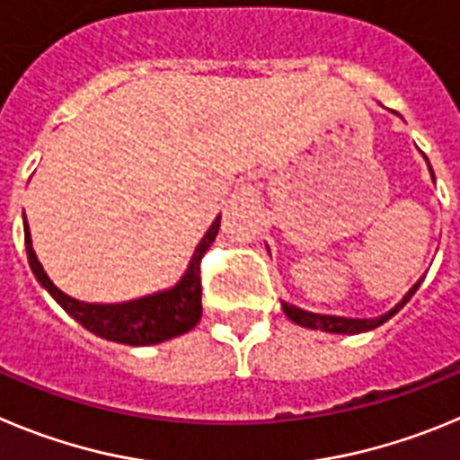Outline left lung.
I'll use <instances>...</instances> for the list:
<instances>
[{"mask_svg": "<svg viewBox=\"0 0 460 460\" xmlns=\"http://www.w3.org/2000/svg\"><path fill=\"white\" fill-rule=\"evenodd\" d=\"M431 169V167H429ZM433 173V172H431ZM421 279L417 281L415 287L411 288V291L405 293L403 300L396 305L392 312H387L385 316L380 318H343V316H321V314H312V312H305V309H297L293 307V305H287V302H281V309H284V314H287L288 318H291L293 323H297V325H305V328H321L325 330V332H337V334H358V332H367V330H374L378 328V325H383L387 318L394 316L396 312H399L401 307H403L405 302L411 300L412 296H415V291L420 288Z\"/></svg>", "mask_w": 460, "mask_h": 460, "instance_id": "1", "label": "left lung"}]
</instances>
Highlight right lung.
I'll list each match as a JSON object with an SVG mask.
<instances>
[{
    "instance_id": "right-lung-1",
    "label": "right lung",
    "mask_w": 460,
    "mask_h": 460,
    "mask_svg": "<svg viewBox=\"0 0 460 460\" xmlns=\"http://www.w3.org/2000/svg\"><path fill=\"white\" fill-rule=\"evenodd\" d=\"M217 231H220V217L206 231V235L194 250L188 272L172 291L155 293V296L139 297V300L132 302H121V305H86V302H80L59 291L48 277V272L43 270L39 256L31 247L27 217H24V245H27L29 266L34 270L36 279L80 325H84L89 332L98 334V337L110 339V341L128 343V346H148V343H160L172 337H179L199 323L201 259L217 238Z\"/></svg>"
}]
</instances>
